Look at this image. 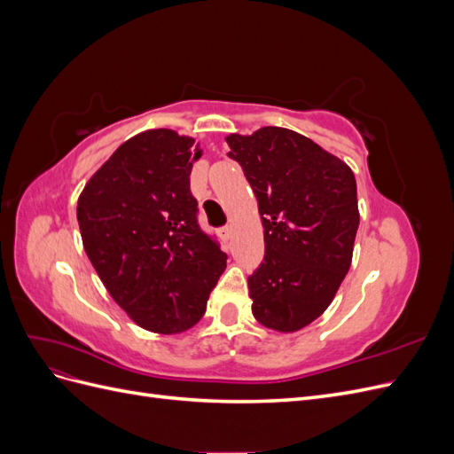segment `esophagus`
Instances as JSON below:
<instances>
[{
    "label": "esophagus",
    "mask_w": 454,
    "mask_h": 454,
    "mask_svg": "<svg viewBox=\"0 0 454 454\" xmlns=\"http://www.w3.org/2000/svg\"><path fill=\"white\" fill-rule=\"evenodd\" d=\"M219 235H222V239H223V240H229V237H231V227H229V225H225V227L219 229Z\"/></svg>",
    "instance_id": "obj_1"
}]
</instances>
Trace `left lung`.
Wrapping results in <instances>:
<instances>
[{
	"label": "left lung",
	"instance_id": "obj_1",
	"mask_svg": "<svg viewBox=\"0 0 454 454\" xmlns=\"http://www.w3.org/2000/svg\"><path fill=\"white\" fill-rule=\"evenodd\" d=\"M229 157L250 182L265 229V257L248 277L252 312L297 332L332 303L350 269L360 225L352 170L294 130L227 136Z\"/></svg>",
	"mask_w": 454,
	"mask_h": 454
}]
</instances>
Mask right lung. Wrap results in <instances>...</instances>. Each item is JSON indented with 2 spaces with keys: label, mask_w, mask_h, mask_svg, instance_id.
I'll list each match as a JSON object with an SVG mask.
<instances>
[{
  "label": "right lung",
  "mask_w": 454,
  "mask_h": 454,
  "mask_svg": "<svg viewBox=\"0 0 454 454\" xmlns=\"http://www.w3.org/2000/svg\"><path fill=\"white\" fill-rule=\"evenodd\" d=\"M200 149L168 129L117 147L77 202L85 252L115 303L144 329L182 333L206 310L227 254L199 225L189 174Z\"/></svg>",
  "instance_id": "right-lung-1"
}]
</instances>
